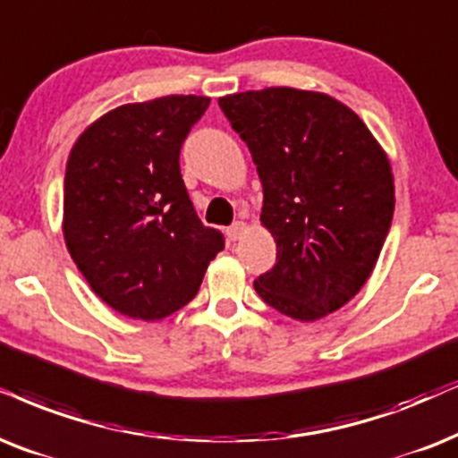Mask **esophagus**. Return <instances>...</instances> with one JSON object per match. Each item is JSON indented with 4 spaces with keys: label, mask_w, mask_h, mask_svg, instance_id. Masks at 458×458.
<instances>
[{
    "label": "esophagus",
    "mask_w": 458,
    "mask_h": 458,
    "mask_svg": "<svg viewBox=\"0 0 458 458\" xmlns=\"http://www.w3.org/2000/svg\"><path fill=\"white\" fill-rule=\"evenodd\" d=\"M245 233H247V224H245V222H234V224L228 228L230 241H239L241 236L245 234Z\"/></svg>",
    "instance_id": "obj_1"
}]
</instances>
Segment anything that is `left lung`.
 Here are the masks:
<instances>
[{"mask_svg":"<svg viewBox=\"0 0 458 458\" xmlns=\"http://www.w3.org/2000/svg\"><path fill=\"white\" fill-rule=\"evenodd\" d=\"M264 186L259 222L276 264L253 281L281 315L317 321L372 276L395 209L386 152L363 120L326 92L270 86L219 97Z\"/></svg>","mask_w":458,"mask_h":458,"instance_id":"8db88e82","label":"left lung"}]
</instances>
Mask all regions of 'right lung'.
Returning a JSON list of instances; mask_svg holds the SVG:
<instances>
[{"label": "right lung", "instance_id": "add662e5", "mask_svg": "<svg viewBox=\"0 0 458 458\" xmlns=\"http://www.w3.org/2000/svg\"><path fill=\"white\" fill-rule=\"evenodd\" d=\"M209 103L196 95L126 103L86 126L69 152L65 245L92 292L131 319L183 309L224 249L179 171L183 139Z\"/></svg>", "mask_w": 458, "mask_h": 458}]
</instances>
